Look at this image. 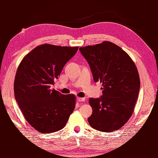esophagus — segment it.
<instances>
[{
	"label": "esophagus",
	"mask_w": 158,
	"mask_h": 158,
	"mask_svg": "<svg viewBox=\"0 0 158 158\" xmlns=\"http://www.w3.org/2000/svg\"><path fill=\"white\" fill-rule=\"evenodd\" d=\"M77 100H78L79 102H84L85 99L84 98H80V97H78V98H77Z\"/></svg>",
	"instance_id": "esophagus-1"
}]
</instances>
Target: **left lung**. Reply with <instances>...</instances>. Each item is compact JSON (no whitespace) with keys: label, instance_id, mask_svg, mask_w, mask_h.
<instances>
[{"label":"left lung","instance_id":"obj_1","mask_svg":"<svg viewBox=\"0 0 158 158\" xmlns=\"http://www.w3.org/2000/svg\"><path fill=\"white\" fill-rule=\"evenodd\" d=\"M88 61L95 82L102 83L100 98H89L92 114L88 119L93 128L114 132L132 116L140 89V77L127 53L110 41L79 48Z\"/></svg>","mask_w":158,"mask_h":158}]
</instances>
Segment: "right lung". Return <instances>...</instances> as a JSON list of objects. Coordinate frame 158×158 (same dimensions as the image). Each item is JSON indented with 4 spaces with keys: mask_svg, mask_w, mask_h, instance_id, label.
<instances>
[{
    "mask_svg": "<svg viewBox=\"0 0 158 158\" xmlns=\"http://www.w3.org/2000/svg\"><path fill=\"white\" fill-rule=\"evenodd\" d=\"M78 48L40 45L23 57L17 69L15 100L26 120L41 133L62 129L75 109V94H62L50 87Z\"/></svg>",
    "mask_w": 158,
    "mask_h": 158,
    "instance_id": "add662e5",
    "label": "right lung"
}]
</instances>
